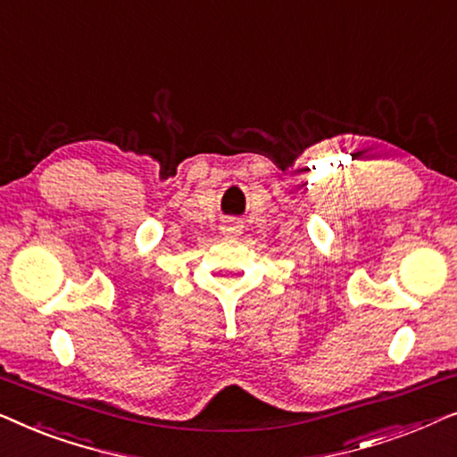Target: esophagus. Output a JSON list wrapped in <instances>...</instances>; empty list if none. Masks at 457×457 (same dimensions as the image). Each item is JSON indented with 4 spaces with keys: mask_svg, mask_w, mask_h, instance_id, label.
<instances>
[{
    "mask_svg": "<svg viewBox=\"0 0 457 457\" xmlns=\"http://www.w3.org/2000/svg\"><path fill=\"white\" fill-rule=\"evenodd\" d=\"M222 233L224 235H239L243 230V222L239 218H227V220H222Z\"/></svg>",
    "mask_w": 457,
    "mask_h": 457,
    "instance_id": "34e87169",
    "label": "esophagus"
}]
</instances>
